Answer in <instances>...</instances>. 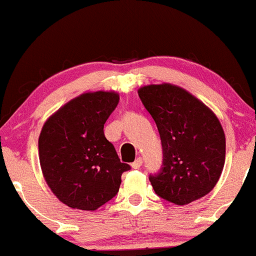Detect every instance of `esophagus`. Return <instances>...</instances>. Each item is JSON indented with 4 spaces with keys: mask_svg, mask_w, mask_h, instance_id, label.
Wrapping results in <instances>:
<instances>
[{
    "mask_svg": "<svg viewBox=\"0 0 256 256\" xmlns=\"http://www.w3.org/2000/svg\"><path fill=\"white\" fill-rule=\"evenodd\" d=\"M142 165H143V159H142V158H138L136 162H132V168H139L142 166Z\"/></svg>",
    "mask_w": 256,
    "mask_h": 256,
    "instance_id": "esophagus-1",
    "label": "esophagus"
}]
</instances>
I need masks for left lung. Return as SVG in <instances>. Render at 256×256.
<instances>
[{"mask_svg": "<svg viewBox=\"0 0 256 256\" xmlns=\"http://www.w3.org/2000/svg\"><path fill=\"white\" fill-rule=\"evenodd\" d=\"M138 94L162 139V168L149 176L155 194L180 206L206 196L224 166L226 136L218 118L171 84L144 86Z\"/></svg>", "mask_w": 256, "mask_h": 256, "instance_id": "obj_1", "label": "left lung"}]
</instances>
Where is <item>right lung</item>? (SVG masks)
Returning <instances> with one entry per match:
<instances>
[{"label":"right lung","mask_w":256,"mask_h":256,"mask_svg":"<svg viewBox=\"0 0 256 256\" xmlns=\"http://www.w3.org/2000/svg\"><path fill=\"white\" fill-rule=\"evenodd\" d=\"M120 102L114 91L88 92L46 120L39 136V162L52 194L66 206L94 210L117 194L130 166L120 162L104 126Z\"/></svg>","instance_id":"1"}]
</instances>
